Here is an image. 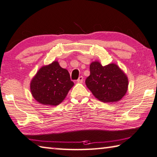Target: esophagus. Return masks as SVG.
I'll return each mask as SVG.
<instances>
[{
	"mask_svg": "<svg viewBox=\"0 0 157 157\" xmlns=\"http://www.w3.org/2000/svg\"><path fill=\"white\" fill-rule=\"evenodd\" d=\"M83 81H84V78H83V76H79L78 79L77 80V82L78 83H82Z\"/></svg>",
	"mask_w": 157,
	"mask_h": 157,
	"instance_id": "34e87169",
	"label": "esophagus"
}]
</instances>
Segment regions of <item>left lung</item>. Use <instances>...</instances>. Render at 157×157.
Listing matches in <instances>:
<instances>
[{"instance_id":"left-lung-1","label":"left lung","mask_w":157,"mask_h":157,"mask_svg":"<svg viewBox=\"0 0 157 157\" xmlns=\"http://www.w3.org/2000/svg\"><path fill=\"white\" fill-rule=\"evenodd\" d=\"M90 74L86 79V84L99 101L118 102L125 96L128 79L116 64L102 66L98 61H94L90 65Z\"/></svg>"}]
</instances>
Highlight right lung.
I'll return each mask as SVG.
<instances>
[{"mask_svg":"<svg viewBox=\"0 0 157 157\" xmlns=\"http://www.w3.org/2000/svg\"><path fill=\"white\" fill-rule=\"evenodd\" d=\"M73 85L67 70L54 61L38 70L31 81L30 90L38 102L56 106L65 99Z\"/></svg>","mask_w":157,"mask_h":157,"instance_id":"right-lung-1","label":"right lung"}]
</instances>
